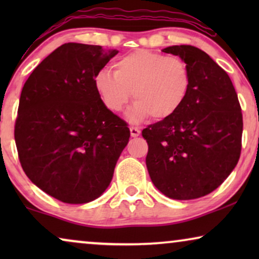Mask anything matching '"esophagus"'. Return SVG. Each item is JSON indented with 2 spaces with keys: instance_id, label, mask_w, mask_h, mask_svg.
<instances>
[{
  "instance_id": "34e87169",
  "label": "esophagus",
  "mask_w": 259,
  "mask_h": 259,
  "mask_svg": "<svg viewBox=\"0 0 259 259\" xmlns=\"http://www.w3.org/2000/svg\"><path fill=\"white\" fill-rule=\"evenodd\" d=\"M130 131H131V136L134 137V138L140 136V130L138 128V127H134V126L130 127Z\"/></svg>"
}]
</instances>
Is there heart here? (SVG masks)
<instances>
[{
	"label": "heart",
	"instance_id": "1",
	"mask_svg": "<svg viewBox=\"0 0 259 259\" xmlns=\"http://www.w3.org/2000/svg\"><path fill=\"white\" fill-rule=\"evenodd\" d=\"M95 90L109 111H123L131 98L134 102L130 118L152 115L167 119L184 104L191 86L190 69L177 56L139 49L116 60L114 74L100 70L94 77Z\"/></svg>",
	"mask_w": 259,
	"mask_h": 259
}]
</instances>
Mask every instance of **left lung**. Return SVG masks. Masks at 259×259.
<instances>
[{
	"label": "left lung",
	"instance_id": "1",
	"mask_svg": "<svg viewBox=\"0 0 259 259\" xmlns=\"http://www.w3.org/2000/svg\"><path fill=\"white\" fill-rule=\"evenodd\" d=\"M162 52L186 63L191 86L175 114L143 130L146 166L166 197L196 199L221 186L236 167L242 151V108L228 73L206 53L189 45Z\"/></svg>",
	"mask_w": 259,
	"mask_h": 259
}]
</instances>
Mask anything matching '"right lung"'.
Listing matches in <instances>:
<instances>
[{"instance_id":"right-lung-1","label":"right lung","mask_w":259,"mask_h":259,"mask_svg":"<svg viewBox=\"0 0 259 259\" xmlns=\"http://www.w3.org/2000/svg\"><path fill=\"white\" fill-rule=\"evenodd\" d=\"M116 49L69 42L33 70L22 88L15 143L24 173L62 203L100 197L130 140L126 121L104 105L94 77Z\"/></svg>"}]
</instances>
